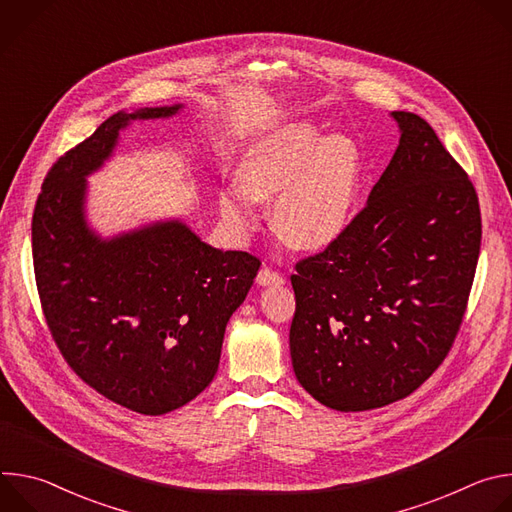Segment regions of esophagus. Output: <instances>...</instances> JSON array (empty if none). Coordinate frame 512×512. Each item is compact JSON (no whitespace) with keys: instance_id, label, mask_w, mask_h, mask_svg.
Wrapping results in <instances>:
<instances>
[{"instance_id":"34e87169","label":"esophagus","mask_w":512,"mask_h":512,"mask_svg":"<svg viewBox=\"0 0 512 512\" xmlns=\"http://www.w3.org/2000/svg\"><path fill=\"white\" fill-rule=\"evenodd\" d=\"M257 281H259V285H279V283L285 281V275L279 273L277 269L269 267V265H263V267L259 269Z\"/></svg>"}]
</instances>
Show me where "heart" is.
<instances>
[{
  "instance_id": "heart-1",
  "label": "heart",
  "mask_w": 512,
  "mask_h": 512,
  "mask_svg": "<svg viewBox=\"0 0 512 512\" xmlns=\"http://www.w3.org/2000/svg\"><path fill=\"white\" fill-rule=\"evenodd\" d=\"M241 184L221 190V210L237 229L257 223L255 200H273V227L291 245L320 249L354 214L362 164L344 135L324 137L310 125H287L261 141L239 164Z\"/></svg>"
}]
</instances>
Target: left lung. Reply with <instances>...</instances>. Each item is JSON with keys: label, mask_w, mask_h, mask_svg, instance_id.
<instances>
[{"label": "left lung", "mask_w": 512, "mask_h": 512, "mask_svg": "<svg viewBox=\"0 0 512 512\" xmlns=\"http://www.w3.org/2000/svg\"><path fill=\"white\" fill-rule=\"evenodd\" d=\"M397 150L346 229L296 263L291 364L336 411L411 395L448 356L480 255L478 194L431 125L393 111Z\"/></svg>", "instance_id": "8db88e82"}]
</instances>
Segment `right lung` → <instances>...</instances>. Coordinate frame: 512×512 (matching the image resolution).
Instances as JSON below:
<instances>
[{
    "instance_id": "obj_1",
    "label": "right lung",
    "mask_w": 512,
    "mask_h": 512,
    "mask_svg": "<svg viewBox=\"0 0 512 512\" xmlns=\"http://www.w3.org/2000/svg\"><path fill=\"white\" fill-rule=\"evenodd\" d=\"M180 107L111 115L48 170L32 216L36 285L60 354L89 387L141 415L170 413L210 385L227 322L261 265L202 243L180 221L107 241L89 229L87 176L119 131Z\"/></svg>"
}]
</instances>
